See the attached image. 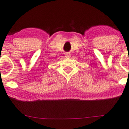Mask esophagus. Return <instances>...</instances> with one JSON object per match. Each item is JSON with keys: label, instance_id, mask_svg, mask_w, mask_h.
<instances>
[{"label": "esophagus", "instance_id": "34e87169", "mask_svg": "<svg viewBox=\"0 0 129 129\" xmlns=\"http://www.w3.org/2000/svg\"><path fill=\"white\" fill-rule=\"evenodd\" d=\"M70 56H71V54H70V53H66V57L69 58L70 57Z\"/></svg>", "mask_w": 129, "mask_h": 129}]
</instances>
